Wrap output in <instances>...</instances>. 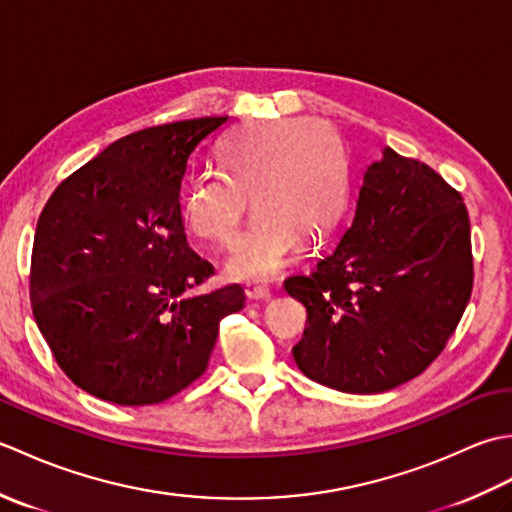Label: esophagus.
Listing matches in <instances>:
<instances>
[{"label":"esophagus","mask_w":512,"mask_h":512,"mask_svg":"<svg viewBox=\"0 0 512 512\" xmlns=\"http://www.w3.org/2000/svg\"><path fill=\"white\" fill-rule=\"evenodd\" d=\"M246 295L250 299H270V295H273V292H270V288L266 284H259V281H253V284L246 286Z\"/></svg>","instance_id":"obj_1"}]
</instances>
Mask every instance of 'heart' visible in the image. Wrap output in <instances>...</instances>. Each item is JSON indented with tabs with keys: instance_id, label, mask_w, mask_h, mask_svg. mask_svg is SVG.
I'll list each match as a JSON object with an SVG mask.
<instances>
[{
	"instance_id": "1",
	"label": "heart",
	"mask_w": 512,
	"mask_h": 512,
	"mask_svg": "<svg viewBox=\"0 0 512 512\" xmlns=\"http://www.w3.org/2000/svg\"><path fill=\"white\" fill-rule=\"evenodd\" d=\"M223 173L195 178L184 215L195 233L231 246L250 206L257 213L226 259L233 279L277 275L299 239L310 244L339 220L347 198V160L341 140L317 121L253 123L220 147Z\"/></svg>"
}]
</instances>
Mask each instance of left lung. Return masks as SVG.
Returning a JSON list of instances; mask_svg holds the SVG:
<instances>
[{"mask_svg": "<svg viewBox=\"0 0 512 512\" xmlns=\"http://www.w3.org/2000/svg\"><path fill=\"white\" fill-rule=\"evenodd\" d=\"M284 288L308 310L292 347L308 378L345 394L407 383L436 361L471 299L462 195L429 165L385 147L365 171L339 246Z\"/></svg>", "mask_w": 512, "mask_h": 512, "instance_id": "8db88e82", "label": "left lung"}]
</instances>
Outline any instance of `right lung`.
Returning <instances> with one entry per match:
<instances>
[{
    "label": "right lung",
    "instance_id": "right-lung-1",
    "mask_svg": "<svg viewBox=\"0 0 512 512\" xmlns=\"http://www.w3.org/2000/svg\"><path fill=\"white\" fill-rule=\"evenodd\" d=\"M228 116L149 127L65 178L43 206L30 262L32 314L74 385L125 407L198 380L242 286L193 292L213 266L187 244L189 158Z\"/></svg>",
    "mask_w": 512,
    "mask_h": 512
}]
</instances>
